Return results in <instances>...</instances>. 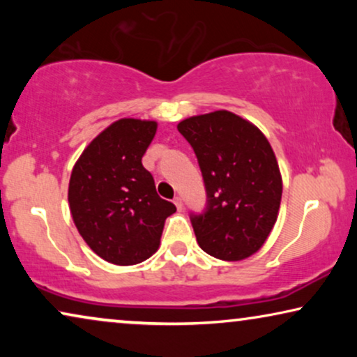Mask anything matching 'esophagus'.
Segmentation results:
<instances>
[{"mask_svg":"<svg viewBox=\"0 0 357 357\" xmlns=\"http://www.w3.org/2000/svg\"><path fill=\"white\" fill-rule=\"evenodd\" d=\"M174 204H175V206H177L178 211H182V209H183V202H182V198H180V197H175L174 198Z\"/></svg>","mask_w":357,"mask_h":357,"instance_id":"obj_1","label":"esophagus"}]
</instances>
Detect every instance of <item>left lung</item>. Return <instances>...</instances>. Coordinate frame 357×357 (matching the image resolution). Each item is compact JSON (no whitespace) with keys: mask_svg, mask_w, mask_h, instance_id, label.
<instances>
[{"mask_svg":"<svg viewBox=\"0 0 357 357\" xmlns=\"http://www.w3.org/2000/svg\"><path fill=\"white\" fill-rule=\"evenodd\" d=\"M192 144L208 193V211L192 216L198 245L224 261H242L275 227L282 177L261 130L229 110L193 115L177 125Z\"/></svg>","mask_w":357,"mask_h":357,"instance_id":"left-lung-1","label":"left lung"}]
</instances>
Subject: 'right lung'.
<instances>
[{
    "label": "right lung",
    "mask_w": 357,
    "mask_h": 357,
    "mask_svg": "<svg viewBox=\"0 0 357 357\" xmlns=\"http://www.w3.org/2000/svg\"><path fill=\"white\" fill-rule=\"evenodd\" d=\"M158 121L120 119L100 131L76 160L68 185L73 222L102 260L120 266L158 252L175 206L155 192L143 155Z\"/></svg>",
    "instance_id": "add662e5"
}]
</instances>
